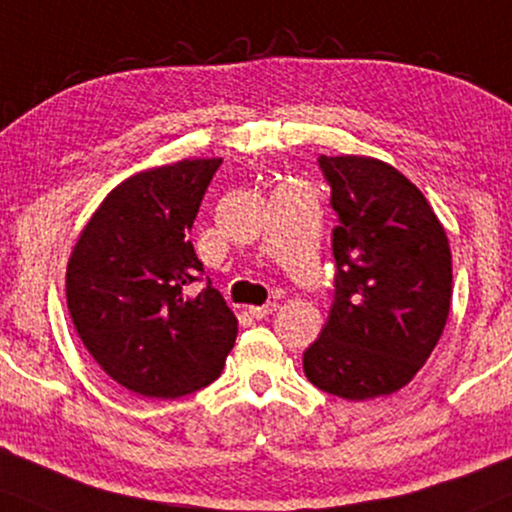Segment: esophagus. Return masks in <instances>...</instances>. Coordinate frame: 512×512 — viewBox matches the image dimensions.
I'll use <instances>...</instances> for the list:
<instances>
[{
	"label": "esophagus",
	"mask_w": 512,
	"mask_h": 512,
	"mask_svg": "<svg viewBox=\"0 0 512 512\" xmlns=\"http://www.w3.org/2000/svg\"><path fill=\"white\" fill-rule=\"evenodd\" d=\"M248 312L250 316H255V319H267L271 312H276V302H267L262 304V307H250Z\"/></svg>",
	"instance_id": "esophagus-1"
}]
</instances>
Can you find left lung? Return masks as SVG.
Masks as SVG:
<instances>
[{
    "mask_svg": "<svg viewBox=\"0 0 512 512\" xmlns=\"http://www.w3.org/2000/svg\"><path fill=\"white\" fill-rule=\"evenodd\" d=\"M338 212L335 300L302 357L319 390L349 401L401 390L442 338L451 250L435 210L399 170L366 155H321Z\"/></svg>",
    "mask_w": 512,
    "mask_h": 512,
    "instance_id": "1",
    "label": "left lung"
}]
</instances>
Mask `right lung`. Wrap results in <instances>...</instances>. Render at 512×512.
Wrapping results in <instances>:
<instances>
[{
	"label": "right lung",
	"mask_w": 512,
	"mask_h": 512,
	"mask_svg": "<svg viewBox=\"0 0 512 512\" xmlns=\"http://www.w3.org/2000/svg\"><path fill=\"white\" fill-rule=\"evenodd\" d=\"M222 158L137 172L108 193L77 238L66 271L68 312L96 364L151 399H177L222 373L238 321L200 281L189 238Z\"/></svg>",
	"instance_id": "obj_1"
}]
</instances>
